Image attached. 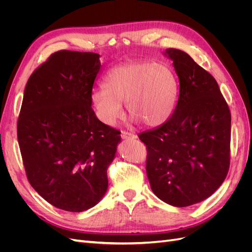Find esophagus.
I'll list each match as a JSON object with an SVG mask.
<instances>
[{"label":"esophagus","instance_id":"34e87169","mask_svg":"<svg viewBox=\"0 0 252 252\" xmlns=\"http://www.w3.org/2000/svg\"><path fill=\"white\" fill-rule=\"evenodd\" d=\"M121 136L123 140H134L136 139V135L130 132H127V131H122Z\"/></svg>","mask_w":252,"mask_h":252}]
</instances>
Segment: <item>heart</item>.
I'll list each match as a JSON object with an SVG mask.
<instances>
[{"label":"heart","instance_id":"1","mask_svg":"<svg viewBox=\"0 0 252 252\" xmlns=\"http://www.w3.org/2000/svg\"><path fill=\"white\" fill-rule=\"evenodd\" d=\"M103 88L94 91L93 104L97 118L107 125L116 124L123 116L122 104L126 103L133 120L158 127L171 117L179 94L172 68L149 61L112 68L104 79Z\"/></svg>","mask_w":252,"mask_h":252}]
</instances>
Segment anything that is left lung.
<instances>
[{
    "label": "left lung",
    "instance_id": "1",
    "mask_svg": "<svg viewBox=\"0 0 252 252\" xmlns=\"http://www.w3.org/2000/svg\"><path fill=\"white\" fill-rule=\"evenodd\" d=\"M180 81L171 117L142 132L154 193L174 207L200 203L222 185L229 169L231 116L217 81L188 53L166 49Z\"/></svg>",
    "mask_w": 252,
    "mask_h": 252
}]
</instances>
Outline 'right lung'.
<instances>
[{"label":"right lung","instance_id":"obj_1","mask_svg":"<svg viewBox=\"0 0 252 252\" xmlns=\"http://www.w3.org/2000/svg\"><path fill=\"white\" fill-rule=\"evenodd\" d=\"M100 55L61 50L30 75L18 141L30 185L57 208L82 212L108 188L107 169L121 132L91 108Z\"/></svg>","mask_w":252,"mask_h":252}]
</instances>
